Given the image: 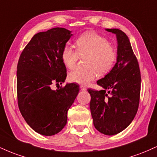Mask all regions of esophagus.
<instances>
[{
  "instance_id": "1",
  "label": "esophagus",
  "mask_w": 157,
  "mask_h": 157,
  "mask_svg": "<svg viewBox=\"0 0 157 157\" xmlns=\"http://www.w3.org/2000/svg\"><path fill=\"white\" fill-rule=\"evenodd\" d=\"M80 88L81 91H86V88L85 87V86H81Z\"/></svg>"
}]
</instances>
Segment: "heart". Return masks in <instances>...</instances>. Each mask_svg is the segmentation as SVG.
<instances>
[{
  "instance_id": "obj_1",
  "label": "heart",
  "mask_w": 157,
  "mask_h": 157,
  "mask_svg": "<svg viewBox=\"0 0 157 157\" xmlns=\"http://www.w3.org/2000/svg\"><path fill=\"white\" fill-rule=\"evenodd\" d=\"M77 51L68 45L63 48L61 58L66 67L72 68L76 65L79 55H89L86 66L76 68L68 73V80L80 85H86L97 77L98 72L103 75L109 72L117 60V52L105 37L94 32H87L75 41Z\"/></svg>"
}]
</instances>
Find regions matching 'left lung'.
I'll list each match as a JSON object with an SVG mask.
<instances>
[{
    "label": "left lung",
    "mask_w": 157,
    "mask_h": 157,
    "mask_svg": "<svg viewBox=\"0 0 157 157\" xmlns=\"http://www.w3.org/2000/svg\"><path fill=\"white\" fill-rule=\"evenodd\" d=\"M116 35L117 62L112 69L97 83L100 91L89 89L94 125L105 135H115L134 120L140 103L141 75L128 36L118 29H105Z\"/></svg>",
    "instance_id": "8db88e82"
}]
</instances>
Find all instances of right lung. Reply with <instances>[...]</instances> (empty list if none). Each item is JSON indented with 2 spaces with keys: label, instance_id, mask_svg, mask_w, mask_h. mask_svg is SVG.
<instances>
[{
  "label": "right lung",
  "instance_id": "obj_1",
  "mask_svg": "<svg viewBox=\"0 0 157 157\" xmlns=\"http://www.w3.org/2000/svg\"><path fill=\"white\" fill-rule=\"evenodd\" d=\"M72 35L71 31L59 27L39 32L20 56L17 67L20 111L27 124L44 136H52L63 128L68 110L80 91L75 83L51 89L53 82L62 84L66 80L61 52Z\"/></svg>",
  "mask_w": 157,
  "mask_h": 157
}]
</instances>
